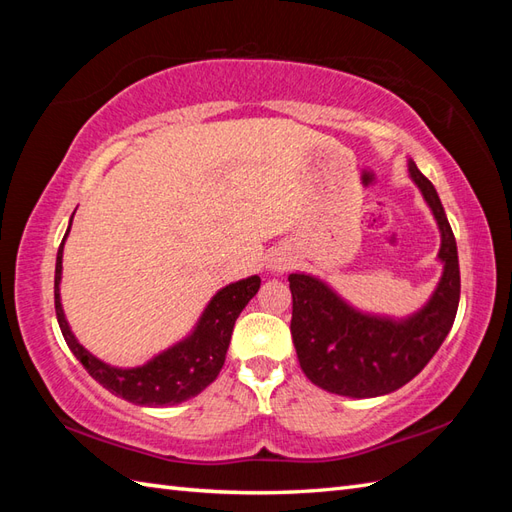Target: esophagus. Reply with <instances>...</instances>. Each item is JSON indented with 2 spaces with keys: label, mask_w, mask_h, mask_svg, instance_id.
<instances>
[{
  "label": "esophagus",
  "mask_w": 512,
  "mask_h": 512,
  "mask_svg": "<svg viewBox=\"0 0 512 512\" xmlns=\"http://www.w3.org/2000/svg\"><path fill=\"white\" fill-rule=\"evenodd\" d=\"M275 270H281V266H275Z\"/></svg>",
  "instance_id": "esophagus-1"
}]
</instances>
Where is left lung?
I'll return each mask as SVG.
<instances>
[{
	"label": "left lung",
	"instance_id": "obj_1",
	"mask_svg": "<svg viewBox=\"0 0 512 512\" xmlns=\"http://www.w3.org/2000/svg\"><path fill=\"white\" fill-rule=\"evenodd\" d=\"M411 180L436 215L444 273L427 306L405 321L356 312L317 277L292 273V343L314 385L339 396L374 398L407 385L440 350L460 303L458 246L433 184L409 162Z\"/></svg>",
	"mask_w": 512,
	"mask_h": 512
}]
</instances>
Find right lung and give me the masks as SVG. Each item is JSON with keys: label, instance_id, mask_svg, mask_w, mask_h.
<instances>
[{"label": "right lung", "instance_id": "1", "mask_svg": "<svg viewBox=\"0 0 512 512\" xmlns=\"http://www.w3.org/2000/svg\"><path fill=\"white\" fill-rule=\"evenodd\" d=\"M68 233L70 228L65 231V237H68ZM63 242L57 253V268H54V310H57V321L65 343H68L72 354L79 358L81 365L88 369V374L96 383L103 385L107 391H112L114 396H121L129 402H134V405L145 407L178 405V402L198 396L202 389L213 383L226 361V350L228 343H231L233 325L239 317V312H242L246 308V303L257 295L262 279L255 275L222 288L211 299L209 306H206L198 321V328L193 330L191 336H187V339L180 341L178 345L169 347L167 352L151 358L143 367L118 369L105 365L103 361H99V358L85 350V347L74 339L70 325L65 321L59 297Z\"/></svg>", "mask_w": 512, "mask_h": 512}]
</instances>
